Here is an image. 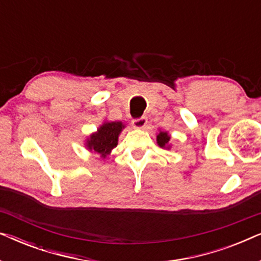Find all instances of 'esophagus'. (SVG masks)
<instances>
[{
	"instance_id": "obj_1",
	"label": "esophagus",
	"mask_w": 261,
	"mask_h": 261,
	"mask_svg": "<svg viewBox=\"0 0 261 261\" xmlns=\"http://www.w3.org/2000/svg\"><path fill=\"white\" fill-rule=\"evenodd\" d=\"M132 123H133V127L134 128H138V129H141V128H144L146 124H147V119L146 117H139V119H134L132 121Z\"/></svg>"
}]
</instances>
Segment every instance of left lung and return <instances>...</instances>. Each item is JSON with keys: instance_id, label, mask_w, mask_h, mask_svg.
<instances>
[{"instance_id": "1", "label": "left lung", "mask_w": 261, "mask_h": 261, "mask_svg": "<svg viewBox=\"0 0 261 261\" xmlns=\"http://www.w3.org/2000/svg\"><path fill=\"white\" fill-rule=\"evenodd\" d=\"M156 141H158V145L160 147H165V146L169 144L170 141V137L169 134L166 133V132H160L158 134V137H156Z\"/></svg>"}]
</instances>
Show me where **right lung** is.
<instances>
[{
  "instance_id": "right-lung-1",
  "label": "right lung",
  "mask_w": 261,
  "mask_h": 261,
  "mask_svg": "<svg viewBox=\"0 0 261 261\" xmlns=\"http://www.w3.org/2000/svg\"><path fill=\"white\" fill-rule=\"evenodd\" d=\"M124 128V124L120 121L115 122H105L98 130L90 135L88 139L87 147L90 151H95L101 154L102 158H106L114 147H116L119 134Z\"/></svg>"
}]
</instances>
